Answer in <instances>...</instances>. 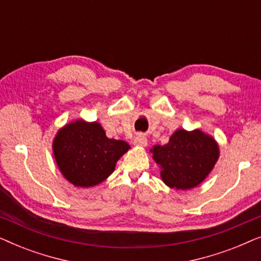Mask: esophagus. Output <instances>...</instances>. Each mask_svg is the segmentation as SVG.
<instances>
[{
  "label": "esophagus",
  "instance_id": "34e87169",
  "mask_svg": "<svg viewBox=\"0 0 261 261\" xmlns=\"http://www.w3.org/2000/svg\"><path fill=\"white\" fill-rule=\"evenodd\" d=\"M147 144H148L147 138H146L145 135H142V134H138L134 139V145L139 146V147H146Z\"/></svg>",
  "mask_w": 261,
  "mask_h": 261
}]
</instances>
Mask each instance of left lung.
<instances>
[{"instance_id":"obj_1","label":"left lung","mask_w":261,"mask_h":261,"mask_svg":"<svg viewBox=\"0 0 261 261\" xmlns=\"http://www.w3.org/2000/svg\"><path fill=\"white\" fill-rule=\"evenodd\" d=\"M152 159L160 169V177L167 187L176 190H190L198 187L220 156L217 141L210 134L196 128H178L165 145L149 149Z\"/></svg>"}]
</instances>
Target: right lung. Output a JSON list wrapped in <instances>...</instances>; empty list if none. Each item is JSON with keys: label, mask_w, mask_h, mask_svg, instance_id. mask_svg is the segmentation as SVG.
I'll return each mask as SVG.
<instances>
[{"label": "right lung", "mask_w": 261, "mask_h": 261, "mask_svg": "<svg viewBox=\"0 0 261 261\" xmlns=\"http://www.w3.org/2000/svg\"><path fill=\"white\" fill-rule=\"evenodd\" d=\"M130 146L109 139L101 124L83 119L59 128L52 141L53 156L63 177L77 188H92L106 180Z\"/></svg>", "instance_id": "add662e5"}]
</instances>
